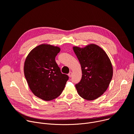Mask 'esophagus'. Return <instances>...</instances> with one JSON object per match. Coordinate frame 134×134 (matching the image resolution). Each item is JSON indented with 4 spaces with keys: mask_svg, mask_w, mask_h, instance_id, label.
Instances as JSON below:
<instances>
[{
    "mask_svg": "<svg viewBox=\"0 0 134 134\" xmlns=\"http://www.w3.org/2000/svg\"><path fill=\"white\" fill-rule=\"evenodd\" d=\"M68 76H69V77L70 78H71V77H72V72H70L68 74Z\"/></svg>",
    "mask_w": 134,
    "mask_h": 134,
    "instance_id": "34e87169",
    "label": "esophagus"
}]
</instances>
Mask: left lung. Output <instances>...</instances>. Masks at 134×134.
Wrapping results in <instances>:
<instances>
[{
  "instance_id": "8db88e82",
  "label": "left lung",
  "mask_w": 134,
  "mask_h": 134,
  "mask_svg": "<svg viewBox=\"0 0 134 134\" xmlns=\"http://www.w3.org/2000/svg\"><path fill=\"white\" fill-rule=\"evenodd\" d=\"M82 71L80 81L76 85L80 96L88 100L100 97L108 89L113 76L110 59L101 47L94 43L83 48L73 47Z\"/></svg>"
}]
</instances>
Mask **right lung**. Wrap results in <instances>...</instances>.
I'll list each match as a JSON object with an SVG mask.
<instances>
[{
	"mask_svg": "<svg viewBox=\"0 0 134 134\" xmlns=\"http://www.w3.org/2000/svg\"><path fill=\"white\" fill-rule=\"evenodd\" d=\"M60 50L57 46L41 44L31 50L25 60L24 73L28 86L42 100L49 101L59 96L69 79L55 61Z\"/></svg>",
	"mask_w": 134,
	"mask_h": 134,
	"instance_id": "obj_1",
	"label": "right lung"
}]
</instances>
